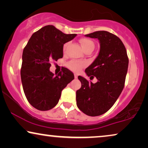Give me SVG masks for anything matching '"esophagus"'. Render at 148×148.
Instances as JSON below:
<instances>
[{
    "instance_id": "1",
    "label": "esophagus",
    "mask_w": 148,
    "mask_h": 148,
    "mask_svg": "<svg viewBox=\"0 0 148 148\" xmlns=\"http://www.w3.org/2000/svg\"><path fill=\"white\" fill-rule=\"evenodd\" d=\"M74 77H75V78L77 79V78L78 75H77V74H75V75H74Z\"/></svg>"
}]
</instances>
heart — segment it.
<instances>
[{
  "mask_svg": "<svg viewBox=\"0 0 148 148\" xmlns=\"http://www.w3.org/2000/svg\"><path fill=\"white\" fill-rule=\"evenodd\" d=\"M80 44L82 45V47L84 50H86V49L90 48H94V43L92 40L88 38H82L80 40ZM68 46V43H66L64 44L63 46V50L65 51L66 47ZM68 68L70 70L73 71L74 72H79L82 69V68L84 67V64L82 62H77V61H71L69 62L67 64Z\"/></svg>",
  "mask_w": 148,
  "mask_h": 148,
  "instance_id": "b5f03b06",
  "label": "heart"
}]
</instances>
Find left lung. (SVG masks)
<instances>
[{"mask_svg": "<svg viewBox=\"0 0 148 148\" xmlns=\"http://www.w3.org/2000/svg\"><path fill=\"white\" fill-rule=\"evenodd\" d=\"M85 36L97 38L100 42L98 56L85 71L87 75L95 76L98 82L89 83L83 77H78L82 87L76 92L77 106L86 114L96 116L106 112L122 92L129 59L124 44L114 34L98 31Z\"/></svg>", "mask_w": 148, "mask_h": 148, "instance_id": "1", "label": "left lung"}]
</instances>
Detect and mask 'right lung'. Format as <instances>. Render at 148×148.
Returning <instances> with one entry per match:
<instances>
[{"mask_svg": "<svg viewBox=\"0 0 148 148\" xmlns=\"http://www.w3.org/2000/svg\"><path fill=\"white\" fill-rule=\"evenodd\" d=\"M77 36L65 34L53 25L44 26L32 34L22 54L21 78L29 104L39 110H48L58 104L61 92L74 79L64 68L54 75L50 62L63 56V46Z\"/></svg>", "mask_w": 148, "mask_h": 148, "instance_id": "right-lung-1", "label": "right lung"}]
</instances>
